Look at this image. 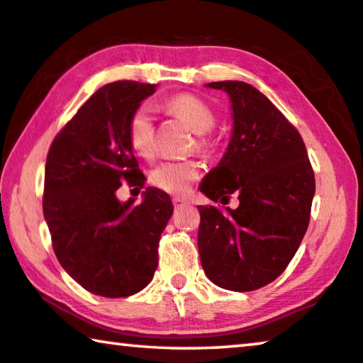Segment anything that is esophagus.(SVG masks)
<instances>
[{"mask_svg": "<svg viewBox=\"0 0 363 363\" xmlns=\"http://www.w3.org/2000/svg\"><path fill=\"white\" fill-rule=\"evenodd\" d=\"M172 201H174L175 209H182V208H185V206H188V204H189L188 201H186V199H183V198H174Z\"/></svg>", "mask_w": 363, "mask_h": 363, "instance_id": "obj_1", "label": "esophagus"}]
</instances>
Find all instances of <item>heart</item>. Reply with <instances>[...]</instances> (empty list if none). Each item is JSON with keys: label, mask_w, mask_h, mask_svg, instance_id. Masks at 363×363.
I'll list each match as a JSON object with an SVG mask.
<instances>
[{"label": "heart", "mask_w": 363, "mask_h": 363, "mask_svg": "<svg viewBox=\"0 0 363 363\" xmlns=\"http://www.w3.org/2000/svg\"><path fill=\"white\" fill-rule=\"evenodd\" d=\"M167 110L180 118L189 130L196 133L194 147L203 155H211L216 149V139L209 135L216 126L214 110L193 94H177L165 104ZM128 139L133 150L141 157L152 155L154 116L147 105H139L133 111L128 123ZM199 177V165L194 160L185 162H164L149 172V183L154 188L170 194H185Z\"/></svg>", "instance_id": "b5f03b06"}]
</instances>
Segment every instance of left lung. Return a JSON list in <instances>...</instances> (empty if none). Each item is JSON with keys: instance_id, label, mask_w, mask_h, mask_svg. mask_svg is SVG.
Wrapping results in <instances>:
<instances>
[{"instance_id": "obj_1", "label": "left lung", "mask_w": 363, "mask_h": 363, "mask_svg": "<svg viewBox=\"0 0 363 363\" xmlns=\"http://www.w3.org/2000/svg\"><path fill=\"white\" fill-rule=\"evenodd\" d=\"M232 102L233 133L219 165L199 189L214 203L198 206L201 264L216 286L250 292L286 271L308 228L315 174L300 133L258 89L242 81L206 84Z\"/></svg>"}]
</instances>
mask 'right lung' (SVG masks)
I'll use <instances>...</instances> for the list:
<instances>
[{"label": "right lung", "mask_w": 363, "mask_h": 363, "mask_svg": "<svg viewBox=\"0 0 363 363\" xmlns=\"http://www.w3.org/2000/svg\"><path fill=\"white\" fill-rule=\"evenodd\" d=\"M155 84L116 81L100 87L55 136L43 186L53 252L63 269L86 291L120 298L143 291L159 263V240L174 214L170 196L157 188L143 203H120L126 182L144 178L128 139V123Z\"/></svg>", "instance_id": "1"}]
</instances>
